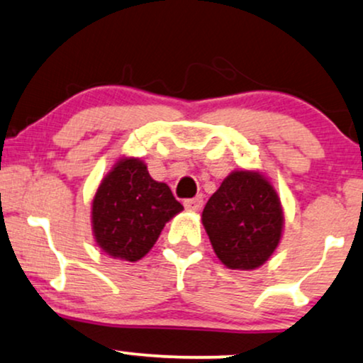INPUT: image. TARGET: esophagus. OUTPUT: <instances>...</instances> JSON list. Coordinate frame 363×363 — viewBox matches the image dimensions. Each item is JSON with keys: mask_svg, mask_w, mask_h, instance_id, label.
Wrapping results in <instances>:
<instances>
[{"mask_svg": "<svg viewBox=\"0 0 363 363\" xmlns=\"http://www.w3.org/2000/svg\"><path fill=\"white\" fill-rule=\"evenodd\" d=\"M184 206L187 209H193V211H199L203 208V198L201 196H196L193 199H184Z\"/></svg>", "mask_w": 363, "mask_h": 363, "instance_id": "esophagus-1", "label": "esophagus"}]
</instances>
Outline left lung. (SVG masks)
Listing matches in <instances>:
<instances>
[{
  "label": "left lung",
  "instance_id": "8db88e82",
  "mask_svg": "<svg viewBox=\"0 0 363 363\" xmlns=\"http://www.w3.org/2000/svg\"><path fill=\"white\" fill-rule=\"evenodd\" d=\"M282 208L277 193L260 174L238 170L221 182L203 211L211 245L226 267L252 270L279 245Z\"/></svg>",
  "mask_w": 363,
  "mask_h": 363
}]
</instances>
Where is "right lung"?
Wrapping results in <instances>:
<instances>
[{
	"label": "right lung",
	"instance_id": "right-lung-1",
	"mask_svg": "<svg viewBox=\"0 0 363 363\" xmlns=\"http://www.w3.org/2000/svg\"><path fill=\"white\" fill-rule=\"evenodd\" d=\"M169 186L138 159H123L103 179L93 201V230L101 250L137 262L154 247L164 225L182 211Z\"/></svg>",
	"mask_w": 363,
	"mask_h": 363
}]
</instances>
